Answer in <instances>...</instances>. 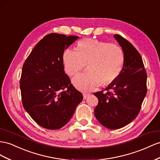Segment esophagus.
<instances>
[{
	"mask_svg": "<svg viewBox=\"0 0 160 160\" xmlns=\"http://www.w3.org/2000/svg\"><path fill=\"white\" fill-rule=\"evenodd\" d=\"M89 93H83V100H85V99H87V98L88 97H89Z\"/></svg>",
	"mask_w": 160,
	"mask_h": 160,
	"instance_id": "obj_1",
	"label": "esophagus"
}]
</instances>
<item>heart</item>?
Wrapping results in <instances>:
<instances>
[{"instance_id": "heart-1", "label": "heart", "mask_w": 160, "mask_h": 160, "mask_svg": "<svg viewBox=\"0 0 160 160\" xmlns=\"http://www.w3.org/2000/svg\"><path fill=\"white\" fill-rule=\"evenodd\" d=\"M124 53L113 43L86 38L79 42L76 49L68 48L63 54L64 70L72 76L83 68H89L73 77L72 83L83 92L96 89L102 82L108 84L115 80L124 64Z\"/></svg>"}]
</instances>
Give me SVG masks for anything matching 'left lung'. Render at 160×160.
I'll list each match as a JSON object with an SVG mask.
<instances>
[{
	"instance_id": "8db88e82",
	"label": "left lung",
	"mask_w": 160,
	"mask_h": 160,
	"mask_svg": "<svg viewBox=\"0 0 160 160\" xmlns=\"http://www.w3.org/2000/svg\"><path fill=\"white\" fill-rule=\"evenodd\" d=\"M114 38L124 53L122 71L106 88L108 92L94 93L99 101L95 116L109 129H118L131 122L139 114L147 93V73L139 52L120 35L115 34Z\"/></svg>"
}]
</instances>
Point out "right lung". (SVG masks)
<instances>
[{"label":"right lung","mask_w":160,"mask_h":160,"mask_svg":"<svg viewBox=\"0 0 160 160\" xmlns=\"http://www.w3.org/2000/svg\"><path fill=\"white\" fill-rule=\"evenodd\" d=\"M78 38L48 34L24 62L20 80L23 106L34 121L45 128L64 127L83 100V95L64 72L63 64L64 52Z\"/></svg>","instance_id":"obj_1"}]
</instances>
